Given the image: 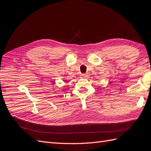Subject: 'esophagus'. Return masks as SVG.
I'll return each mask as SVG.
<instances>
[{"label":"esophagus","instance_id":"34e87169","mask_svg":"<svg viewBox=\"0 0 151 151\" xmlns=\"http://www.w3.org/2000/svg\"><path fill=\"white\" fill-rule=\"evenodd\" d=\"M86 75H82L81 76H80V78H86Z\"/></svg>","mask_w":151,"mask_h":151}]
</instances>
